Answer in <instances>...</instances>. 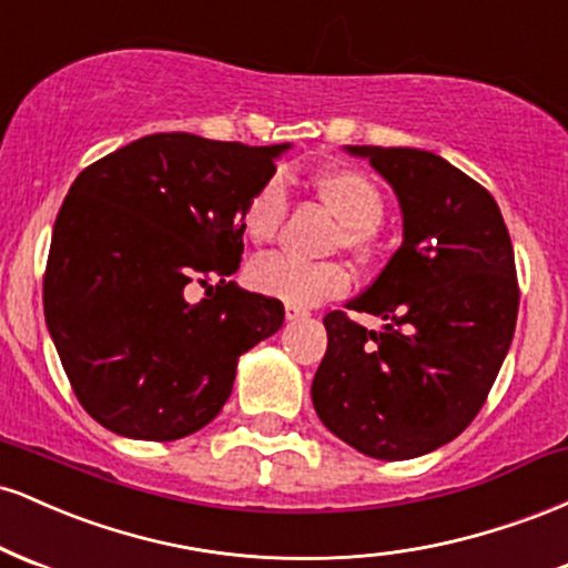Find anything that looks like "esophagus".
<instances>
[{
  "label": "esophagus",
  "mask_w": 568,
  "mask_h": 568,
  "mask_svg": "<svg viewBox=\"0 0 568 568\" xmlns=\"http://www.w3.org/2000/svg\"><path fill=\"white\" fill-rule=\"evenodd\" d=\"M306 317H310V310H304V306H298V304H285V321L288 323L306 321Z\"/></svg>",
  "instance_id": "1"
}]
</instances>
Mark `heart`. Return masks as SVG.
Returning a JSON list of instances; mask_svg holds the SVG:
<instances>
[{
    "mask_svg": "<svg viewBox=\"0 0 568 568\" xmlns=\"http://www.w3.org/2000/svg\"><path fill=\"white\" fill-rule=\"evenodd\" d=\"M315 189L325 207L342 221L338 243L357 258H366L374 251L376 226L384 216L379 186L355 168H331L317 175ZM285 211H288V186L283 175L275 173L253 189L251 197L245 200L240 211V230L251 243H270L280 230ZM247 283L253 285V291L285 304L315 306L325 298L347 293L349 275L342 264L334 262L310 264L283 256V253H270L247 266Z\"/></svg>",
    "mask_w": 568,
    "mask_h": 568,
    "instance_id": "obj_1",
    "label": "heart"
}]
</instances>
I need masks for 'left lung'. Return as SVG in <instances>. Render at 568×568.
<instances>
[{"instance_id": "8db88e82", "label": "left lung", "mask_w": 568, "mask_h": 568, "mask_svg": "<svg viewBox=\"0 0 568 568\" xmlns=\"http://www.w3.org/2000/svg\"><path fill=\"white\" fill-rule=\"evenodd\" d=\"M395 189L403 245L347 310L323 317L328 349L312 403L336 438L374 459H414L475 419L515 334L518 277L497 200L425 149L347 146Z\"/></svg>"}]
</instances>
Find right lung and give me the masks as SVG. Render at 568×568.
<instances>
[{
  "label": "right lung",
  "instance_id": "obj_1",
  "mask_svg": "<svg viewBox=\"0 0 568 568\" xmlns=\"http://www.w3.org/2000/svg\"><path fill=\"white\" fill-rule=\"evenodd\" d=\"M291 143L154 133L88 165L53 226L44 321L77 400L116 435L179 440L216 419L277 298L237 288L240 211ZM217 280L192 305L185 288ZM212 290V286H209Z\"/></svg>",
  "mask_w": 568,
  "mask_h": 568
}]
</instances>
